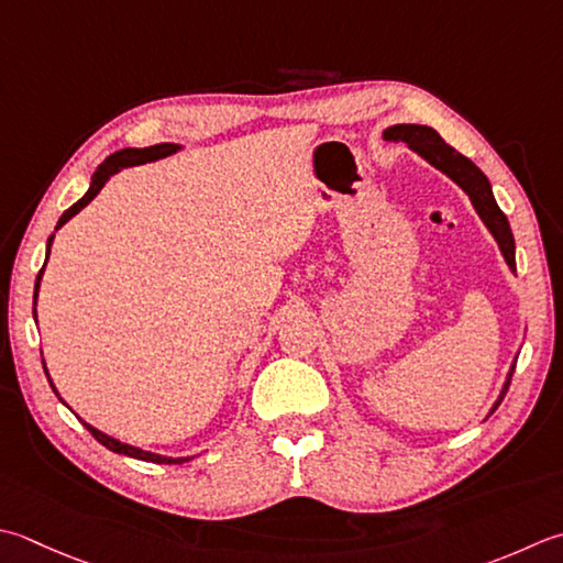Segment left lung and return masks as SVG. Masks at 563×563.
<instances>
[{"mask_svg":"<svg viewBox=\"0 0 563 563\" xmlns=\"http://www.w3.org/2000/svg\"><path fill=\"white\" fill-rule=\"evenodd\" d=\"M383 139L395 141V143H398V141L407 143V146H410L417 153V156H422L429 165H434L437 170H442L446 178L454 180L461 187V190L468 195L473 209H476L478 217L483 219V224L488 227L493 239L498 241L505 263H508L510 271L515 273V239H512L510 222H508V217L503 214V209L498 207V202H495L493 187H490L488 178L483 175L478 165L468 161L466 156H461L456 148H451L449 143L442 136H439L432 126L395 124V126L383 131ZM515 363H517V358H515ZM515 363L510 366L508 380H505V385H503L500 398L495 400L490 412L498 410V405L503 402L505 393H508V385H510V378L515 373Z\"/></svg>","mask_w":563,"mask_h":563,"instance_id":"1","label":"left lung"}]
</instances>
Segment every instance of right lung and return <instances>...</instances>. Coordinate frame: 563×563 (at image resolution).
<instances>
[{
  "instance_id": "add662e5",
  "label": "right lung",
  "mask_w": 563,
  "mask_h": 563,
  "mask_svg": "<svg viewBox=\"0 0 563 563\" xmlns=\"http://www.w3.org/2000/svg\"><path fill=\"white\" fill-rule=\"evenodd\" d=\"M178 151H180L178 143H156V146H148V148H121V151L112 153V156H109V158L92 173L90 190H87V192L80 197V200H77L70 209H65L63 217L58 219V227H55V231H58L65 222H68V219H73L77 212H80L82 207L90 205V202L95 200V197H97V192L104 187V183H107L109 178H112L114 173H119L121 168H131V165H141V163L158 161V158H165V156H173V153H178ZM51 244H53V234L48 236V246H46L48 253H51ZM46 261H48V256H46ZM43 271H46V263H43V268L38 271V275H36V288H33V319H36V297H38ZM43 371H46V376H48L46 361H43ZM48 383H51L53 393L58 395V390H55V385H53L51 376H48ZM80 422L87 427V432H90L99 444H104L109 451H114V454H124V456L141 459V461H151V464H183V461H190V459H192V456H187V459H173V456L153 454V451H143V449H139V446L124 444V442H119V439H114V437L99 432V429H95L92 424H87L85 420H80Z\"/></svg>"
}]
</instances>
